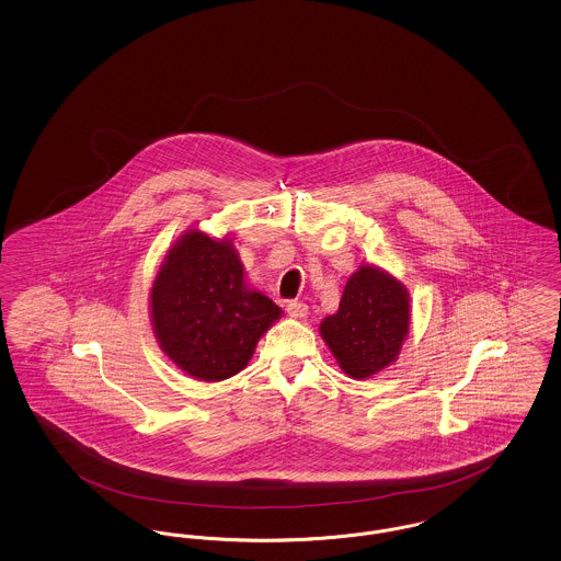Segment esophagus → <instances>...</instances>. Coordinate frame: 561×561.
Listing matches in <instances>:
<instances>
[{
	"mask_svg": "<svg viewBox=\"0 0 561 561\" xmlns=\"http://www.w3.org/2000/svg\"><path fill=\"white\" fill-rule=\"evenodd\" d=\"M286 311H288V316L294 318V320H305L309 316V307L305 302H300V300H290L286 305Z\"/></svg>",
	"mask_w": 561,
	"mask_h": 561,
	"instance_id": "1",
	"label": "esophagus"
}]
</instances>
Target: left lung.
<instances>
[{
    "label": "left lung",
    "mask_w": 561,
    "mask_h": 561,
    "mask_svg": "<svg viewBox=\"0 0 561 561\" xmlns=\"http://www.w3.org/2000/svg\"><path fill=\"white\" fill-rule=\"evenodd\" d=\"M410 320V293L400 279L376 265H359L347 279L339 311L321 320L320 334L341 370L364 380L400 357Z\"/></svg>",
    "instance_id": "left-lung-1"
}]
</instances>
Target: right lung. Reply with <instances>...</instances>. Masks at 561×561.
<instances>
[{
    "label": "right lung",
    "mask_w": 561,
    "mask_h": 561,
    "mask_svg": "<svg viewBox=\"0 0 561 561\" xmlns=\"http://www.w3.org/2000/svg\"><path fill=\"white\" fill-rule=\"evenodd\" d=\"M149 309L163 355L204 382L241 373L284 313L267 294L250 288L233 241L199 229H187L165 252Z\"/></svg>",
    "instance_id": "add662e5"
}]
</instances>
